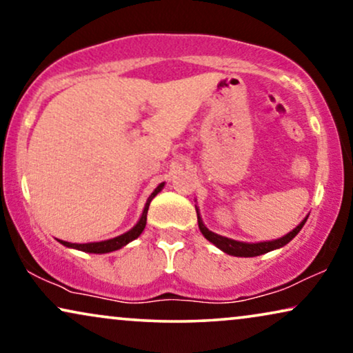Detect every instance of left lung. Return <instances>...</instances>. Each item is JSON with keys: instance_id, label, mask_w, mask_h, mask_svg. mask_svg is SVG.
<instances>
[{"instance_id": "left-lung-1", "label": "left lung", "mask_w": 353, "mask_h": 353, "mask_svg": "<svg viewBox=\"0 0 353 353\" xmlns=\"http://www.w3.org/2000/svg\"><path fill=\"white\" fill-rule=\"evenodd\" d=\"M196 212H197V209H196ZM305 221H307V219L303 220L302 223L297 226V228H294L291 233H288L286 236H283V238H279V239L267 241V243L248 244V243H239V241L228 239V238H225V236L212 233V231L207 230V226L202 223L201 216H199V214H197V223H199V230H201V233L204 234V238L209 239L212 244H215L216 248L223 250V252L230 254V255H236V257H255V255H262V254L270 252V250L283 248V245H286L292 238H296V234L302 230V226L305 225Z\"/></svg>"}]
</instances>
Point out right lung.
Segmentation results:
<instances>
[{"mask_svg": "<svg viewBox=\"0 0 353 353\" xmlns=\"http://www.w3.org/2000/svg\"><path fill=\"white\" fill-rule=\"evenodd\" d=\"M163 188V183H161L151 196H149V199L146 202V207H144L143 210V215L141 219L137 225L133 226L132 230L127 231V233L122 234V236H117V238L114 239H108V241H101V243H88V244H72V243H67V241H61V244L67 245V248H74V249H79V250H83V252H91V254H105V252H112V250H117L120 248H123L125 244H128L130 241L137 239L139 234L143 233L144 226H146V219H148V209H149V204H151V201L154 197L157 196V192L161 191Z\"/></svg>", "mask_w": 353, "mask_h": 353, "instance_id": "right-lung-1", "label": "right lung"}]
</instances>
